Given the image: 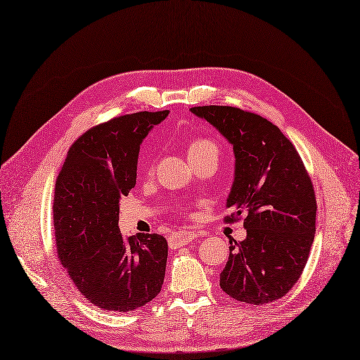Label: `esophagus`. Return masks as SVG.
Masks as SVG:
<instances>
[{"label":"esophagus","instance_id":"1","mask_svg":"<svg viewBox=\"0 0 360 360\" xmlns=\"http://www.w3.org/2000/svg\"><path fill=\"white\" fill-rule=\"evenodd\" d=\"M195 237H197V233H194V231H188V230L178 231V233H175L169 238V246L172 249L185 246V245H188L190 242H193Z\"/></svg>","mask_w":360,"mask_h":360}]
</instances>
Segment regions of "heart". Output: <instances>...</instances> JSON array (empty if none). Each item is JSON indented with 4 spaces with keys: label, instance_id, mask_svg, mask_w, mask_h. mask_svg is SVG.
<instances>
[{
    "label": "heart",
    "instance_id": "1",
    "mask_svg": "<svg viewBox=\"0 0 360 360\" xmlns=\"http://www.w3.org/2000/svg\"><path fill=\"white\" fill-rule=\"evenodd\" d=\"M187 153H188V157H190L191 162H198V160L207 158V157L218 158L219 157V145L214 139L206 138V136H198V138H194L188 142ZM142 162H143L145 172L150 173L154 167L153 154L151 153L145 154Z\"/></svg>",
    "mask_w": 360,
    "mask_h": 360
}]
</instances>
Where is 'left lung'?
<instances>
[{"label":"left lung","mask_w":360,"mask_h":360,"mask_svg":"<svg viewBox=\"0 0 360 360\" xmlns=\"http://www.w3.org/2000/svg\"><path fill=\"white\" fill-rule=\"evenodd\" d=\"M233 145L236 173L225 222L243 218L246 238L230 240L221 273L225 294L267 304L294 288L307 264L316 233L311 178L292 143L267 118L236 106H193Z\"/></svg>","instance_id":"8db88e82"}]
</instances>
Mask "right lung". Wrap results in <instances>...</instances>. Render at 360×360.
<instances>
[{"label": "right lung", "instance_id": "1", "mask_svg": "<svg viewBox=\"0 0 360 360\" xmlns=\"http://www.w3.org/2000/svg\"><path fill=\"white\" fill-rule=\"evenodd\" d=\"M167 114L141 111L93 126L71 145L56 178L58 258L82 295L102 310L131 311L162 290L166 238L124 237L118 215L120 200L136 184L139 145Z\"/></svg>", "mask_w": 360, "mask_h": 360}]
</instances>
